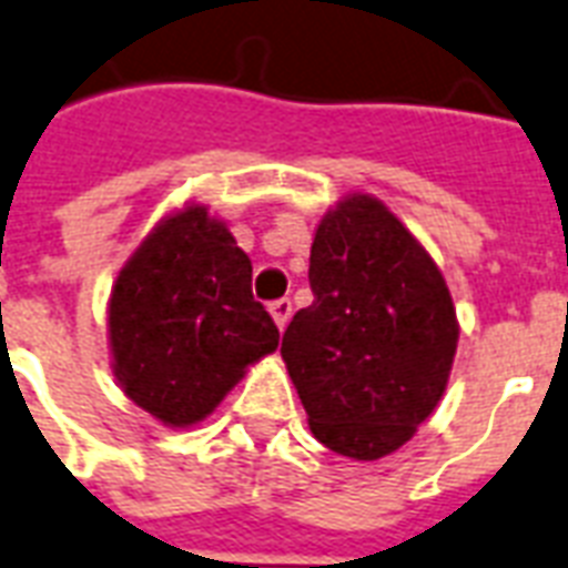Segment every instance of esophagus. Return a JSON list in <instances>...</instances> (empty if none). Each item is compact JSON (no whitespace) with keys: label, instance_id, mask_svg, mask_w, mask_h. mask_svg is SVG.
<instances>
[{"label":"esophagus","instance_id":"esophagus-1","mask_svg":"<svg viewBox=\"0 0 568 568\" xmlns=\"http://www.w3.org/2000/svg\"><path fill=\"white\" fill-rule=\"evenodd\" d=\"M270 314H272V320H275V325H278L281 332H284L290 323V316H293V302H290V298H278V302H272Z\"/></svg>","mask_w":568,"mask_h":568}]
</instances>
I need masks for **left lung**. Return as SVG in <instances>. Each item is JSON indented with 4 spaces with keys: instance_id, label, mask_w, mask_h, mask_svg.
Wrapping results in <instances>:
<instances>
[{
    "instance_id": "1",
    "label": "left lung",
    "mask_w": 568,
    "mask_h": 568,
    "mask_svg": "<svg viewBox=\"0 0 568 568\" xmlns=\"http://www.w3.org/2000/svg\"><path fill=\"white\" fill-rule=\"evenodd\" d=\"M314 305L284 332L281 358L328 450L376 463L444 397L459 320L438 263L379 197L349 192L311 245Z\"/></svg>"
}]
</instances>
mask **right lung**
Here are the masks:
<instances>
[{
    "label": "right lung",
    "mask_w": 568,
    "mask_h": 568,
    "mask_svg": "<svg viewBox=\"0 0 568 568\" xmlns=\"http://www.w3.org/2000/svg\"><path fill=\"white\" fill-rule=\"evenodd\" d=\"M105 314L118 385L174 429L213 415L245 371L278 349V328L252 296L248 254L197 201L144 236Z\"/></svg>",
    "instance_id": "add662e5"
}]
</instances>
